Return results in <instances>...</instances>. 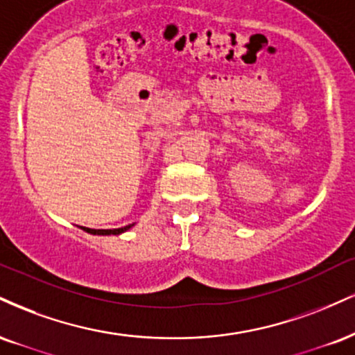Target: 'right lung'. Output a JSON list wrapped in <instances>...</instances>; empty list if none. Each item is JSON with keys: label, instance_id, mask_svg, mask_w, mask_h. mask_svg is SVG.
Instances as JSON below:
<instances>
[{"label": "right lung", "instance_id": "obj_1", "mask_svg": "<svg viewBox=\"0 0 355 355\" xmlns=\"http://www.w3.org/2000/svg\"><path fill=\"white\" fill-rule=\"evenodd\" d=\"M132 226L134 225H127V226H123V228H115V230H92V228H84L83 226V230L91 234H102V236H104V234H121L123 232H127V230H130Z\"/></svg>", "mask_w": 355, "mask_h": 355}]
</instances>
